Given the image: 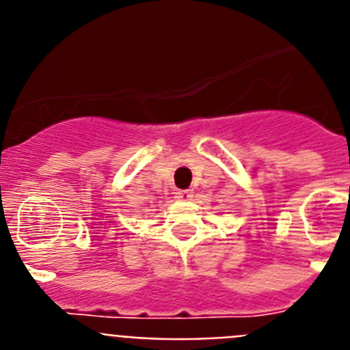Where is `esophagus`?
<instances>
[{
	"label": "esophagus",
	"instance_id": "34e87169",
	"mask_svg": "<svg viewBox=\"0 0 350 350\" xmlns=\"http://www.w3.org/2000/svg\"><path fill=\"white\" fill-rule=\"evenodd\" d=\"M191 189H178L177 193H175V198H178L180 202H187V200H191Z\"/></svg>",
	"mask_w": 350,
	"mask_h": 350
}]
</instances>
